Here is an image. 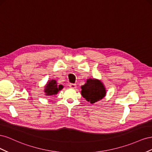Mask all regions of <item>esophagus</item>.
Returning a JSON list of instances; mask_svg holds the SVG:
<instances>
[{
    "mask_svg": "<svg viewBox=\"0 0 152 152\" xmlns=\"http://www.w3.org/2000/svg\"><path fill=\"white\" fill-rule=\"evenodd\" d=\"M69 87H70L72 89H75L77 86H76V84H69Z\"/></svg>",
    "mask_w": 152,
    "mask_h": 152,
    "instance_id": "obj_1",
    "label": "esophagus"
}]
</instances>
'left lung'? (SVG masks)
I'll return each mask as SVG.
<instances>
[{
	"label": "left lung",
	"instance_id": "8db88e82",
	"mask_svg": "<svg viewBox=\"0 0 152 152\" xmlns=\"http://www.w3.org/2000/svg\"><path fill=\"white\" fill-rule=\"evenodd\" d=\"M81 94L91 104L103 99L106 95V89L102 82L98 79H89L81 86Z\"/></svg>",
	"mask_w": 152,
	"mask_h": 152
}]
</instances>
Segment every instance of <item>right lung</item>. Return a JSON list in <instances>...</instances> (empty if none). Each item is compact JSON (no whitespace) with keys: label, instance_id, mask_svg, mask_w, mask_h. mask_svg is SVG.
Wrapping results in <instances>:
<instances>
[{"label":"right lung","instance_id":"1","mask_svg":"<svg viewBox=\"0 0 152 152\" xmlns=\"http://www.w3.org/2000/svg\"><path fill=\"white\" fill-rule=\"evenodd\" d=\"M63 88L62 85H58L56 80H49L45 86L44 92L46 96H51L57 94L58 91Z\"/></svg>","mask_w":152,"mask_h":152}]
</instances>
